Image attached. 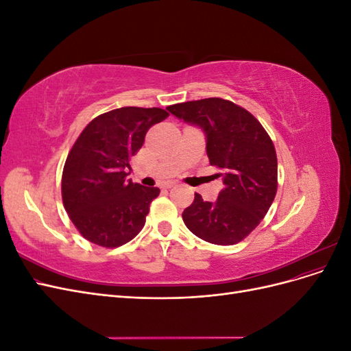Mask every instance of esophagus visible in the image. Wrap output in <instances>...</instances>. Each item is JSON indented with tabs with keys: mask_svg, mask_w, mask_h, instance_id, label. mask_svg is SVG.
<instances>
[{
	"mask_svg": "<svg viewBox=\"0 0 351 351\" xmlns=\"http://www.w3.org/2000/svg\"><path fill=\"white\" fill-rule=\"evenodd\" d=\"M174 186H177L176 182H165V183L162 184L164 189H171V187H174Z\"/></svg>",
	"mask_w": 351,
	"mask_h": 351,
	"instance_id": "1",
	"label": "esophagus"
}]
</instances>
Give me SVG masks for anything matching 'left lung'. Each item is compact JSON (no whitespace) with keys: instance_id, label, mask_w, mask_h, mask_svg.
Wrapping results in <instances>:
<instances>
[{"instance_id":"1","label":"left lung","mask_w":351,"mask_h":351,"mask_svg":"<svg viewBox=\"0 0 351 351\" xmlns=\"http://www.w3.org/2000/svg\"><path fill=\"white\" fill-rule=\"evenodd\" d=\"M180 120L204 129L209 164L224 189L217 202L195 193L183 210L186 227L199 239L231 246L246 239L267 215L278 187L277 152L263 125L247 110L222 98L169 105Z\"/></svg>"}]
</instances>
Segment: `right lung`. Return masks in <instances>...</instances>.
I'll list each match as a JSON object with an SVG mask.
<instances>
[{
	"label": "right lung",
	"mask_w": 351,
	"mask_h": 351,
	"mask_svg": "<svg viewBox=\"0 0 351 351\" xmlns=\"http://www.w3.org/2000/svg\"><path fill=\"white\" fill-rule=\"evenodd\" d=\"M168 115L162 108H117L95 117L74 142L62 169L61 196L74 227L88 241L119 247L143 228L159 189L125 177L147 130Z\"/></svg>",
	"instance_id": "right-lung-1"
}]
</instances>
